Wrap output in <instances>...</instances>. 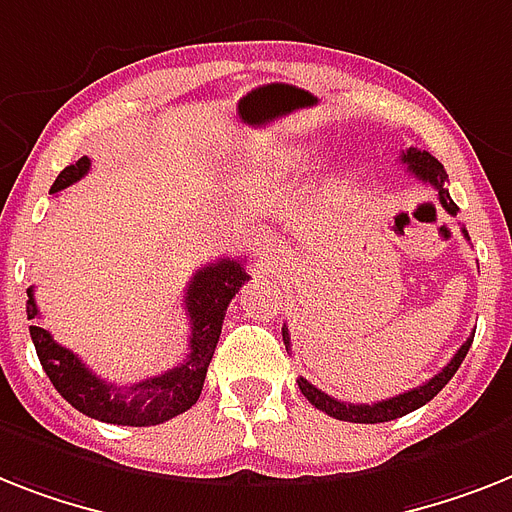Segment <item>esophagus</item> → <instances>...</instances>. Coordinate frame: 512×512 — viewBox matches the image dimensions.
Returning <instances> with one entry per match:
<instances>
[{
	"label": "esophagus",
	"instance_id": "1",
	"mask_svg": "<svg viewBox=\"0 0 512 512\" xmlns=\"http://www.w3.org/2000/svg\"><path fill=\"white\" fill-rule=\"evenodd\" d=\"M277 251H280V248L274 246L272 240H266V238H264V248H259V256H261V259H264L266 253H277Z\"/></svg>",
	"mask_w": 512,
	"mask_h": 512
}]
</instances>
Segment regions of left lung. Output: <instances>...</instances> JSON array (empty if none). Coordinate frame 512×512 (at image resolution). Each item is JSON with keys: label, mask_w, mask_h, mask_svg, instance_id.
<instances>
[{"label": "left lung", "mask_w": 512, "mask_h": 512, "mask_svg": "<svg viewBox=\"0 0 512 512\" xmlns=\"http://www.w3.org/2000/svg\"><path fill=\"white\" fill-rule=\"evenodd\" d=\"M400 162L411 170V175H416L418 180H424V183H429L432 188H437V196H439V204L445 206L447 214H458V206H455V201L450 198V193H447L445 183H447V172L445 167L434 159L429 151H421V149H405L403 154H400ZM463 235L468 238L466 227H463ZM282 340H285V348L290 350V335H287V329L282 327ZM471 342H474V337H468L463 345L458 348V353H455L453 358H450V363H447L445 369L439 371V374H434L429 382L418 384V387H413V390L403 392V395H395V398L390 400H379V403H342V400L332 398V395H327V392L316 390L314 384L306 382V379H298V387H301V392L306 395V400L311 405H316L319 411H324L327 416L332 418H340V421H353V424H382V421H392V418H400L405 416V413L416 411V408H421V405H426L429 400L437 395L442 387H445L450 379H453V374L458 371V366L463 363V358H466L468 348H471Z\"/></svg>", "instance_id": "left-lung-1"}]
</instances>
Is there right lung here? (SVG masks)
<instances>
[{
  "label": "right lung",
  "mask_w": 512,
  "mask_h": 512,
  "mask_svg": "<svg viewBox=\"0 0 512 512\" xmlns=\"http://www.w3.org/2000/svg\"><path fill=\"white\" fill-rule=\"evenodd\" d=\"M88 170H91V159L80 156L78 162L59 172L49 193L70 188ZM246 282V266L238 259H219L217 264L198 269L190 277L183 301L190 319L188 356L175 369L130 384V387H117V384L96 377L73 350L54 342L49 329L31 327V340L36 345V356L44 366L46 377L52 379L54 390L80 413L117 426L164 424V421L188 411L190 405H196L201 387H204L206 369H209L214 348H217L227 306ZM25 311H28V319H38L33 287H28Z\"/></svg>",
  "instance_id": "right-lung-1"
}]
</instances>
